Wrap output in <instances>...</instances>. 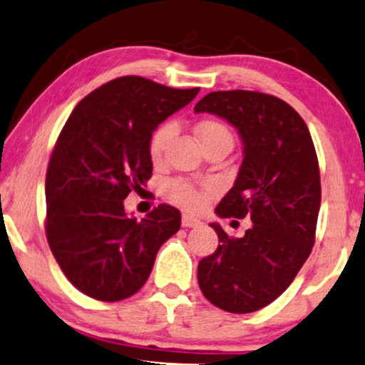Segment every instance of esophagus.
Masks as SVG:
<instances>
[{
	"mask_svg": "<svg viewBox=\"0 0 365 365\" xmlns=\"http://www.w3.org/2000/svg\"><path fill=\"white\" fill-rule=\"evenodd\" d=\"M182 225L185 226V228H194V226H199L200 225V220H197L195 216L183 215L182 216Z\"/></svg>",
	"mask_w": 365,
	"mask_h": 365,
	"instance_id": "34e87169",
	"label": "esophagus"
}]
</instances>
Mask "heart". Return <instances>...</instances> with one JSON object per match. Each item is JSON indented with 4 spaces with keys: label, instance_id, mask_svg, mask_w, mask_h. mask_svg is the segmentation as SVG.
Returning a JSON list of instances; mask_svg holds the SVG:
<instances>
[{
    "label": "heart",
    "instance_id": "obj_1",
    "mask_svg": "<svg viewBox=\"0 0 365 365\" xmlns=\"http://www.w3.org/2000/svg\"><path fill=\"white\" fill-rule=\"evenodd\" d=\"M175 130H177V125L173 121H168V123H163L156 132L153 133L149 142V153L150 158L154 161L163 158V153H165L166 145L171 140V137L175 135ZM195 133L199 137L200 142H207L212 139H221V137H226V139H232V133L228 132V128L225 127L223 123L215 120H204L200 121L195 127ZM168 195L175 202H178L180 206L187 209H199L204 206L206 202V192L199 190L190 183L183 182V180H175L168 185Z\"/></svg>",
    "mask_w": 365,
    "mask_h": 365
}]
</instances>
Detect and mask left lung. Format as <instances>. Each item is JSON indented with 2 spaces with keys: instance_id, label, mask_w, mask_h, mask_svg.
<instances>
[{
  "instance_id": "1",
  "label": "left lung",
  "mask_w": 365,
  "mask_h": 365,
  "mask_svg": "<svg viewBox=\"0 0 365 365\" xmlns=\"http://www.w3.org/2000/svg\"><path fill=\"white\" fill-rule=\"evenodd\" d=\"M194 111L220 116L238 130L244 161L216 215L252 221L240 238L211 223L220 244L200 259L199 287L226 312H255L290 287L312 250L321 207L312 137L290 104L262 92H211Z\"/></svg>"
}]
</instances>
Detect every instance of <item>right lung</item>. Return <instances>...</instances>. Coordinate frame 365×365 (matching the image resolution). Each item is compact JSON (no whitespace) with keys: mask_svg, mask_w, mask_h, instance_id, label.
<instances>
[{"mask_svg":"<svg viewBox=\"0 0 365 365\" xmlns=\"http://www.w3.org/2000/svg\"><path fill=\"white\" fill-rule=\"evenodd\" d=\"M197 94L128 75L92 91L66 120L46 173V237L70 283L92 299L139 292L180 230L177 207L161 204L139 221L123 200L153 175L154 130Z\"/></svg>","mask_w":365,"mask_h":365,"instance_id":"add662e5","label":"right lung"}]
</instances>
